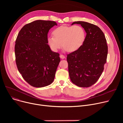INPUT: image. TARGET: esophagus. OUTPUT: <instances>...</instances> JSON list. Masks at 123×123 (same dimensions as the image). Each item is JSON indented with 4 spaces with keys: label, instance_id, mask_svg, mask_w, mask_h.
Masks as SVG:
<instances>
[{
    "label": "esophagus",
    "instance_id": "34e87169",
    "mask_svg": "<svg viewBox=\"0 0 123 123\" xmlns=\"http://www.w3.org/2000/svg\"><path fill=\"white\" fill-rule=\"evenodd\" d=\"M60 57L61 58V59H64V58H65V56L63 55H62V54H61V55H60Z\"/></svg>",
    "mask_w": 123,
    "mask_h": 123
}]
</instances>
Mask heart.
<instances>
[{
  "instance_id": "b5f03b06",
  "label": "heart",
  "mask_w": 123,
  "mask_h": 123,
  "mask_svg": "<svg viewBox=\"0 0 123 123\" xmlns=\"http://www.w3.org/2000/svg\"><path fill=\"white\" fill-rule=\"evenodd\" d=\"M54 35L47 38V42L52 50L57 51L63 45L64 50L70 52L79 49L86 38L85 29L80 25H62L53 31Z\"/></svg>"
}]
</instances>
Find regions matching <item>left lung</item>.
<instances>
[{
	"mask_svg": "<svg viewBox=\"0 0 123 123\" xmlns=\"http://www.w3.org/2000/svg\"><path fill=\"white\" fill-rule=\"evenodd\" d=\"M85 29L84 43L77 50L67 55L68 71L71 80L80 87L91 86L98 80L106 63L108 46L105 35L94 24L75 21Z\"/></svg>",
	"mask_w": 123,
	"mask_h": 123,
	"instance_id": "1",
	"label": "left lung"
}]
</instances>
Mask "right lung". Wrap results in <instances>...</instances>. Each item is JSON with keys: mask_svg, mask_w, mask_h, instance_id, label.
I'll return each mask as SVG.
<instances>
[{"mask_svg": "<svg viewBox=\"0 0 123 123\" xmlns=\"http://www.w3.org/2000/svg\"><path fill=\"white\" fill-rule=\"evenodd\" d=\"M55 25V21L36 20L25 25L16 38L15 55L18 70L33 87L47 86L54 81L60 58L59 54L53 52L47 44V34Z\"/></svg>", "mask_w": 123, "mask_h": 123, "instance_id": "add662e5", "label": "right lung"}]
</instances>
